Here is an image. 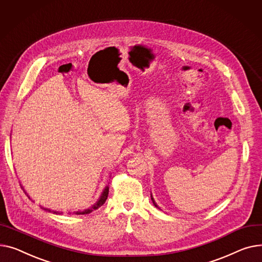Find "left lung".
Returning <instances> with one entry per match:
<instances>
[{
  "instance_id": "8db88e82",
  "label": "left lung",
  "mask_w": 262,
  "mask_h": 262,
  "mask_svg": "<svg viewBox=\"0 0 262 262\" xmlns=\"http://www.w3.org/2000/svg\"><path fill=\"white\" fill-rule=\"evenodd\" d=\"M151 200H152V202H153V204H155V206L156 207H158V205H157V203L155 202V200H153V198H152V195H151Z\"/></svg>"
}]
</instances>
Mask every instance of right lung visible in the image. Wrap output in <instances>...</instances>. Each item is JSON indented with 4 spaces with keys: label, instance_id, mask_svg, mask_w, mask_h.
<instances>
[{
    "label": "right lung",
    "instance_id": "obj_1",
    "mask_svg": "<svg viewBox=\"0 0 262 262\" xmlns=\"http://www.w3.org/2000/svg\"><path fill=\"white\" fill-rule=\"evenodd\" d=\"M21 188H23L22 186H21ZM23 191H25L24 190V188H23ZM26 193V192H25ZM107 194H109V187H105L104 188V190H103V192L101 193V195H100V198H99V200L98 201L92 206L91 208H88V209H85V210H83V211H77L76 212V214H86V213H90V212H92L93 210H95V209H97V208H99L101 205H103V203L105 202V200L107 199ZM45 210H49V211H51L50 209H46L45 208ZM55 213H57V211H54Z\"/></svg>",
    "mask_w": 262,
    "mask_h": 262
}]
</instances>
